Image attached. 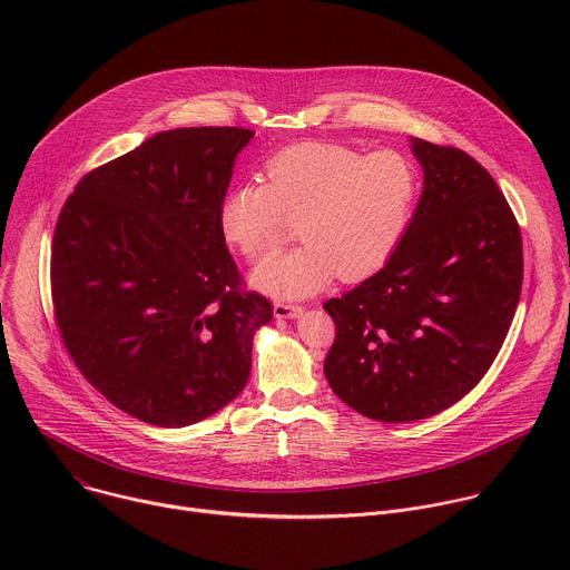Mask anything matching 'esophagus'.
Wrapping results in <instances>:
<instances>
[{"label": "esophagus", "mask_w": 570, "mask_h": 570, "mask_svg": "<svg viewBox=\"0 0 570 570\" xmlns=\"http://www.w3.org/2000/svg\"><path fill=\"white\" fill-rule=\"evenodd\" d=\"M273 311H275V317L282 320V317H297V315H302L304 306L302 304H291V302H275Z\"/></svg>", "instance_id": "34e87169"}]
</instances>
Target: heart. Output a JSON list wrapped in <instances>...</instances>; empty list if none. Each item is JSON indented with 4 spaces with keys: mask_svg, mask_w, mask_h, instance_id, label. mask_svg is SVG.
<instances>
[{
    "mask_svg": "<svg viewBox=\"0 0 570 570\" xmlns=\"http://www.w3.org/2000/svg\"><path fill=\"white\" fill-rule=\"evenodd\" d=\"M268 185L243 183L220 203L227 243L253 264L265 262L298 228L305 246L262 264L253 279L277 297H306L336 275L361 282L387 264L409 229L422 178L415 161L392 148L370 155L306 141L266 161Z\"/></svg>",
    "mask_w": 570,
    "mask_h": 570,
    "instance_id": "obj_1",
    "label": "heart"
}]
</instances>
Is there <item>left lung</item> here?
Segmentation results:
<instances>
[{"label": "left lung", "mask_w": 570, "mask_h": 570, "mask_svg": "<svg viewBox=\"0 0 570 570\" xmlns=\"http://www.w3.org/2000/svg\"><path fill=\"white\" fill-rule=\"evenodd\" d=\"M424 167L415 216L387 264L324 302L336 341L324 376L376 422L433 417L492 367L521 297L519 223L484 167L413 137Z\"/></svg>", "instance_id": "obj_1"}]
</instances>
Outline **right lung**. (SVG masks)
Here are the masks:
<instances>
[{
	"label": "right lung",
	"mask_w": 570,
	"mask_h": 570,
	"mask_svg": "<svg viewBox=\"0 0 570 570\" xmlns=\"http://www.w3.org/2000/svg\"><path fill=\"white\" fill-rule=\"evenodd\" d=\"M255 130L157 132L92 169L51 243V302L67 354L119 411L165 429L227 405L250 376L273 304L243 288L218 209Z\"/></svg>",
	"instance_id": "add662e5"
}]
</instances>
